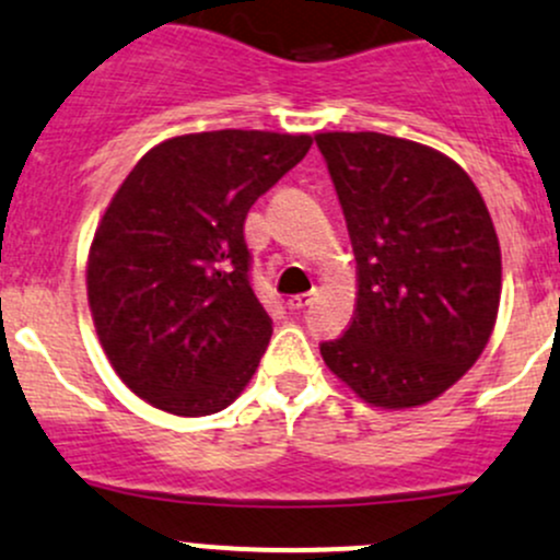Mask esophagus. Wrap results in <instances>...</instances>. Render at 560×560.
Segmentation results:
<instances>
[{
	"label": "esophagus",
	"instance_id": "obj_1",
	"mask_svg": "<svg viewBox=\"0 0 560 560\" xmlns=\"http://www.w3.org/2000/svg\"><path fill=\"white\" fill-rule=\"evenodd\" d=\"M313 302V293H296V296H291L288 299V310H291V313H299V310H304L307 307V304Z\"/></svg>",
	"mask_w": 560,
	"mask_h": 560
}]
</instances>
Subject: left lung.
Segmentation results:
<instances>
[{
	"mask_svg": "<svg viewBox=\"0 0 560 560\" xmlns=\"http://www.w3.org/2000/svg\"><path fill=\"white\" fill-rule=\"evenodd\" d=\"M355 253V307L320 345L328 372L383 409L434 401L486 350L501 247L480 191L451 155L377 131L315 135Z\"/></svg>",
	"mask_w": 560,
	"mask_h": 560,
	"instance_id": "obj_1",
	"label": "left lung"
}]
</instances>
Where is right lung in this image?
I'll return each mask as SVG.
<instances>
[{"label":"right lung","instance_id":"right-lung-1","mask_svg":"<svg viewBox=\"0 0 560 560\" xmlns=\"http://www.w3.org/2000/svg\"><path fill=\"white\" fill-rule=\"evenodd\" d=\"M313 145L310 135L196 131L126 175L85 264L91 318L126 388L180 418L221 412L272 337L253 293L245 215Z\"/></svg>","mask_w":560,"mask_h":560}]
</instances>
